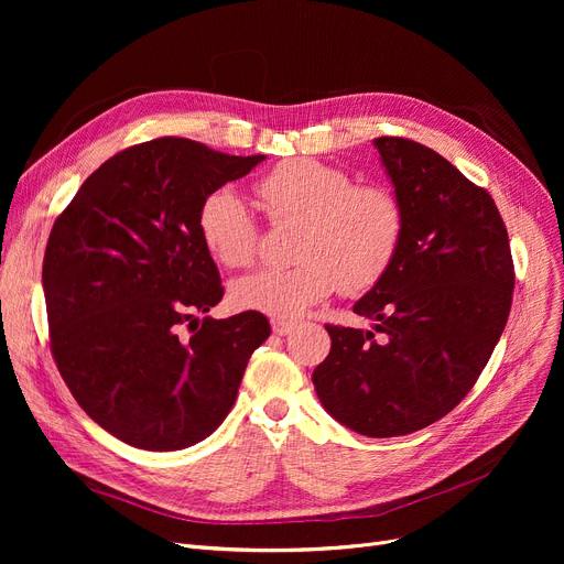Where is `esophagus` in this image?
Wrapping results in <instances>:
<instances>
[{
	"instance_id": "esophagus-1",
	"label": "esophagus",
	"mask_w": 564,
	"mask_h": 564,
	"mask_svg": "<svg viewBox=\"0 0 564 564\" xmlns=\"http://www.w3.org/2000/svg\"><path fill=\"white\" fill-rule=\"evenodd\" d=\"M272 329H274V334L276 336H288V334H292L294 329H297V322H292V319H272Z\"/></svg>"
}]
</instances>
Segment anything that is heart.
Wrapping results in <instances>:
<instances>
[{
  "mask_svg": "<svg viewBox=\"0 0 564 564\" xmlns=\"http://www.w3.org/2000/svg\"><path fill=\"white\" fill-rule=\"evenodd\" d=\"M256 192L276 226L294 224L292 258L283 270H260L230 285V304L294 319L338 288L361 294L393 267L406 226L400 194L381 183H354L347 169L294 158L264 173ZM196 228L210 256L226 267H249L260 228L232 187L207 192Z\"/></svg>",
  "mask_w": 564,
  "mask_h": 564,
  "instance_id": "b5f03b06",
  "label": "heart"
}]
</instances>
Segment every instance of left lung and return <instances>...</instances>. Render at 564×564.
<instances>
[{
	"label": "left lung",
	"instance_id": "8db88e82",
	"mask_svg": "<svg viewBox=\"0 0 564 564\" xmlns=\"http://www.w3.org/2000/svg\"><path fill=\"white\" fill-rule=\"evenodd\" d=\"M406 213L400 253L354 313L377 332L324 324L332 351L313 370L319 402L349 430H423L476 387L508 324L514 262L491 194L432 148L377 137Z\"/></svg>",
	"mask_w": 564,
	"mask_h": 564
}]
</instances>
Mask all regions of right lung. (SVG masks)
Returning a JSON list of instances; mask_svg holds the SVG:
<instances>
[{"label":"right lung","mask_w":564,"mask_h":564,"mask_svg":"<svg viewBox=\"0 0 564 564\" xmlns=\"http://www.w3.org/2000/svg\"><path fill=\"white\" fill-rule=\"evenodd\" d=\"M262 160L183 137L143 141L88 175L52 226L43 258L52 359L88 416L134 448L181 451L213 434L272 334L256 311L194 319L224 297L198 203Z\"/></svg>","instance_id":"obj_1"}]
</instances>
